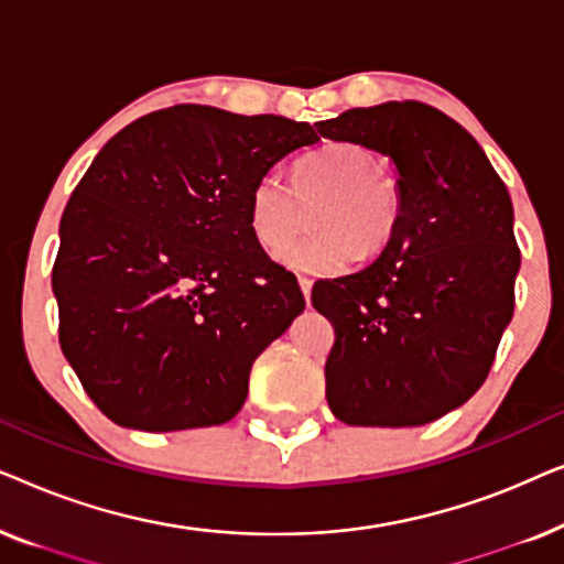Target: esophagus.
Masks as SVG:
<instances>
[{
    "instance_id": "34e87169",
    "label": "esophagus",
    "mask_w": 564,
    "mask_h": 564,
    "mask_svg": "<svg viewBox=\"0 0 564 564\" xmlns=\"http://www.w3.org/2000/svg\"><path fill=\"white\" fill-rule=\"evenodd\" d=\"M297 282H300V290H303V295H305V303L311 305V290H313V280H311V276H297Z\"/></svg>"
}]
</instances>
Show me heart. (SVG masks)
Wrapping results in <instances>:
<instances>
[{
	"label": "heart",
	"instance_id": "1",
	"mask_svg": "<svg viewBox=\"0 0 564 564\" xmlns=\"http://www.w3.org/2000/svg\"><path fill=\"white\" fill-rule=\"evenodd\" d=\"M295 189L280 172L261 174L249 192V228L259 246L276 252L292 272L330 274L354 257H372L390 241L400 223L403 195L390 174L359 143H326L295 164ZM318 198L311 237L286 243L294 232L299 199Z\"/></svg>",
	"mask_w": 564,
	"mask_h": 564
}]
</instances>
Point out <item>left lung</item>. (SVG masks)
Wrapping results in <instances>:
<instances>
[{
	"label": "left lung",
	"mask_w": 564,
	"mask_h": 564,
	"mask_svg": "<svg viewBox=\"0 0 564 564\" xmlns=\"http://www.w3.org/2000/svg\"><path fill=\"white\" fill-rule=\"evenodd\" d=\"M315 128L388 156L403 195L372 264L313 284L336 330L328 408L349 426H423L480 390L513 318L511 195L480 143L429 105L354 107Z\"/></svg>",
	"instance_id": "1"
}]
</instances>
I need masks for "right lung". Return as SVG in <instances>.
I'll list each match as a JSON object with an SVG mask.
<instances>
[{
    "label": "right lung",
    "instance_id": "add662e5",
    "mask_svg": "<svg viewBox=\"0 0 564 564\" xmlns=\"http://www.w3.org/2000/svg\"><path fill=\"white\" fill-rule=\"evenodd\" d=\"M282 115L176 105L105 143L61 218V351L107 419L138 431L220 426L253 359L305 311L295 274L249 228V192L313 145Z\"/></svg>",
    "mask_w": 564,
    "mask_h": 564
}]
</instances>
